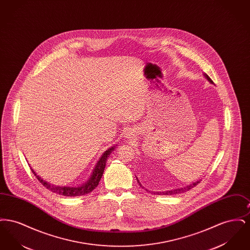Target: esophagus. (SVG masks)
<instances>
[{
	"mask_svg": "<svg viewBox=\"0 0 250 250\" xmlns=\"http://www.w3.org/2000/svg\"><path fill=\"white\" fill-rule=\"evenodd\" d=\"M125 137L126 138V139H131L132 138V132H130V131H127L125 134Z\"/></svg>",
	"mask_w": 250,
	"mask_h": 250,
	"instance_id": "34e87169",
	"label": "esophagus"
}]
</instances>
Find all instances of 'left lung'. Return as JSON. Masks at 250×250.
I'll return each instance as SVG.
<instances>
[{
    "mask_svg": "<svg viewBox=\"0 0 250 250\" xmlns=\"http://www.w3.org/2000/svg\"><path fill=\"white\" fill-rule=\"evenodd\" d=\"M204 77L207 79V81H208V82H210V83L214 84L213 81L209 78V76H208L207 74H204ZM136 179H137V181H138L139 185H140L141 187H143V185L141 184V182L139 181V179H138L137 176H136ZM201 181H202V180H199V181H197V182H195V183H193V184H190V185H188V186H187V187L180 188H175V189H171V190L151 191L149 190V189H146V188H145V189H146V191H148V192H150V193L154 194V195H165V196H167V195H176V194H180V193L187 192V191L189 190L191 188H194V187H196L198 184H200V183H201Z\"/></svg>",
    "mask_w": 250,
    "mask_h": 250,
    "instance_id": "left-lung-1",
    "label": "left lung"
}]
</instances>
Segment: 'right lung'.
Listing matches in <instances>:
<instances>
[{"mask_svg": "<svg viewBox=\"0 0 250 250\" xmlns=\"http://www.w3.org/2000/svg\"><path fill=\"white\" fill-rule=\"evenodd\" d=\"M116 146L117 145L108 148L106 152L103 153V155H101V157L97 161L91 177L88 179V181L86 183H84L83 185H81L79 187H67V186L62 187V186H56V185L50 184L48 181H46V180L41 178L39 175H37L36 171L32 167H31V169H32L33 173L36 175L37 180L46 188H48V190L52 191V192H54L56 194H59V195L66 196V197L83 196V195H86V194L92 192L98 186L99 181H100V179L102 177L104 169H105L107 157L110 155L112 151H114Z\"/></svg>", "mask_w": 250, "mask_h": 250, "instance_id": "add662e5", "label": "right lung"}]
</instances>
